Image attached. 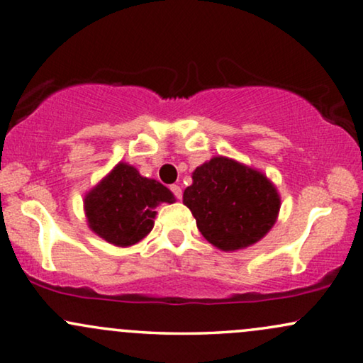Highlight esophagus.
<instances>
[{"label": "esophagus", "instance_id": "34e87169", "mask_svg": "<svg viewBox=\"0 0 363 363\" xmlns=\"http://www.w3.org/2000/svg\"><path fill=\"white\" fill-rule=\"evenodd\" d=\"M171 192L174 194L176 199H181V197H182V189H181V186H177V184H172V186H171Z\"/></svg>", "mask_w": 363, "mask_h": 363}]
</instances>
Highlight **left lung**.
Here are the masks:
<instances>
[{
    "instance_id": "obj_1",
    "label": "left lung",
    "mask_w": 363,
    "mask_h": 363,
    "mask_svg": "<svg viewBox=\"0 0 363 363\" xmlns=\"http://www.w3.org/2000/svg\"><path fill=\"white\" fill-rule=\"evenodd\" d=\"M182 202L206 240L225 252L263 238L279 212L277 189L262 172L222 156L192 172Z\"/></svg>"
}]
</instances>
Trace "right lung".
Masks as SVG:
<instances>
[{"mask_svg": "<svg viewBox=\"0 0 363 363\" xmlns=\"http://www.w3.org/2000/svg\"><path fill=\"white\" fill-rule=\"evenodd\" d=\"M172 201V192L161 182L143 177L133 166L120 162L86 194L85 213L99 237L130 247L151 232L156 207Z\"/></svg>", "mask_w": 363, "mask_h": 363, "instance_id": "obj_1", "label": "right lung"}]
</instances>
